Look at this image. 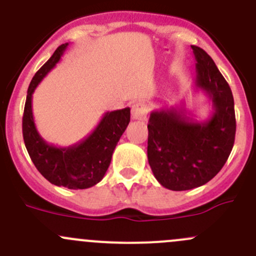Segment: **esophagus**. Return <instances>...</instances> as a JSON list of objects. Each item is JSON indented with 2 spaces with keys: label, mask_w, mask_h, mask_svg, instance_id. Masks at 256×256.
I'll return each instance as SVG.
<instances>
[{
  "label": "esophagus",
  "mask_w": 256,
  "mask_h": 256,
  "mask_svg": "<svg viewBox=\"0 0 256 256\" xmlns=\"http://www.w3.org/2000/svg\"><path fill=\"white\" fill-rule=\"evenodd\" d=\"M147 115V105L142 102H135L131 109V118L134 120H144Z\"/></svg>",
  "instance_id": "1"
}]
</instances>
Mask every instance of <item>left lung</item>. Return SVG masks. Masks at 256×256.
I'll use <instances>...</instances> for the list:
<instances>
[{
  "instance_id": "1",
  "label": "left lung",
  "mask_w": 256,
  "mask_h": 256,
  "mask_svg": "<svg viewBox=\"0 0 256 256\" xmlns=\"http://www.w3.org/2000/svg\"><path fill=\"white\" fill-rule=\"evenodd\" d=\"M196 92L210 100L206 121L184 106L154 110L148 118L147 158L154 176L171 190H187L209 182L228 160L236 138L234 99L226 80L202 48L192 46Z\"/></svg>"
}]
</instances>
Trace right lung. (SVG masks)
<instances>
[{
	"label": "right lung",
	"instance_id": "1",
	"mask_svg": "<svg viewBox=\"0 0 256 256\" xmlns=\"http://www.w3.org/2000/svg\"><path fill=\"white\" fill-rule=\"evenodd\" d=\"M68 46L66 43L56 48L28 86L22 121L23 140L34 166L52 184L85 190L99 183L106 174L114 150L130 122V108L105 112L96 128L72 146L58 147L44 141L33 118L32 95L38 84L60 60Z\"/></svg>",
	"mask_w": 256,
	"mask_h": 256
}]
</instances>
